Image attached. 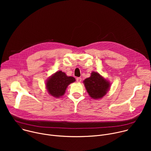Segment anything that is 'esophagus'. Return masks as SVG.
<instances>
[{
	"label": "esophagus",
	"mask_w": 151,
	"mask_h": 151,
	"mask_svg": "<svg viewBox=\"0 0 151 151\" xmlns=\"http://www.w3.org/2000/svg\"><path fill=\"white\" fill-rule=\"evenodd\" d=\"M82 81V78H76V81L78 82V83H80Z\"/></svg>",
	"instance_id": "1"
}]
</instances>
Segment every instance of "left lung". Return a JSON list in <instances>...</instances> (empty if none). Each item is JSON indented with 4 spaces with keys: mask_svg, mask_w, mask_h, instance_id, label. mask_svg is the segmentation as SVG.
Returning a JSON list of instances; mask_svg holds the SVG:
<instances>
[{
    "mask_svg": "<svg viewBox=\"0 0 151 151\" xmlns=\"http://www.w3.org/2000/svg\"><path fill=\"white\" fill-rule=\"evenodd\" d=\"M89 96L93 99H100L110 88V82L98 72H92L90 78L83 81Z\"/></svg>",
    "mask_w": 151,
    "mask_h": 151,
    "instance_id": "obj_1",
    "label": "left lung"
}]
</instances>
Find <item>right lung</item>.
I'll return each mask as SVG.
<instances>
[{
  "mask_svg": "<svg viewBox=\"0 0 151 151\" xmlns=\"http://www.w3.org/2000/svg\"><path fill=\"white\" fill-rule=\"evenodd\" d=\"M75 81V78L67 76L61 70L57 71L48 78L46 82V88L51 96L59 98L65 93L68 85Z\"/></svg>",
  "mask_w": 151,
  "mask_h": 151,
  "instance_id": "obj_1",
  "label": "right lung"
}]
</instances>
